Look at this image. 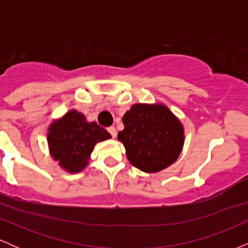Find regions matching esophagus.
<instances>
[{
  "instance_id": "34e87169",
  "label": "esophagus",
  "mask_w": 248,
  "mask_h": 248,
  "mask_svg": "<svg viewBox=\"0 0 248 248\" xmlns=\"http://www.w3.org/2000/svg\"><path fill=\"white\" fill-rule=\"evenodd\" d=\"M107 130H108V133L112 135V138H115V136H116V129L114 127H108Z\"/></svg>"
}]
</instances>
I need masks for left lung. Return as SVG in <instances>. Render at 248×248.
I'll return each mask as SVG.
<instances>
[{"label": "left lung", "mask_w": 248, "mask_h": 248, "mask_svg": "<svg viewBox=\"0 0 248 248\" xmlns=\"http://www.w3.org/2000/svg\"><path fill=\"white\" fill-rule=\"evenodd\" d=\"M124 128L118 140L128 161L144 172L171 166L184 144V129L171 110L162 104H135L122 118Z\"/></svg>", "instance_id": "8db88e82"}]
</instances>
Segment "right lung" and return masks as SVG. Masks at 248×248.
I'll list each match as a JSON object with an SVG mask.
<instances>
[{
	"label": "right lung",
	"instance_id": "add662e5",
	"mask_svg": "<svg viewBox=\"0 0 248 248\" xmlns=\"http://www.w3.org/2000/svg\"><path fill=\"white\" fill-rule=\"evenodd\" d=\"M110 134L96 122H87L82 113L72 109L59 120L53 121L47 130L50 154L67 172L84 170L90 161L95 143L110 139Z\"/></svg>",
	"mask_w": 248,
	"mask_h": 248
}]
</instances>
